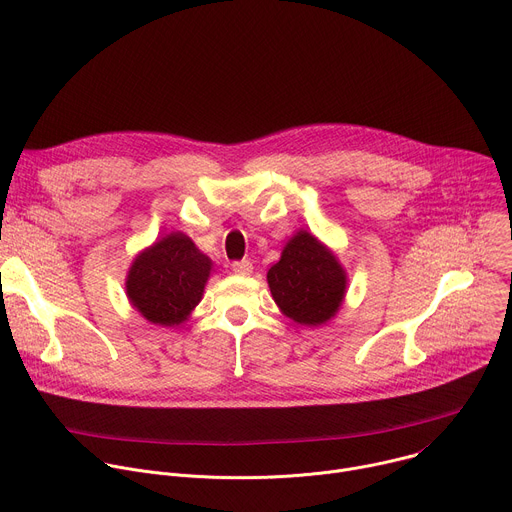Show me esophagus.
Here are the masks:
<instances>
[{"mask_svg": "<svg viewBox=\"0 0 512 512\" xmlns=\"http://www.w3.org/2000/svg\"><path fill=\"white\" fill-rule=\"evenodd\" d=\"M231 269L237 273V275H249L253 271V263L249 259H243V261H233L231 263Z\"/></svg>", "mask_w": 512, "mask_h": 512, "instance_id": "1", "label": "esophagus"}]
</instances>
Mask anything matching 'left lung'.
Returning <instances> with one entry per match:
<instances>
[{
    "label": "left lung",
    "instance_id": "obj_1",
    "mask_svg": "<svg viewBox=\"0 0 512 512\" xmlns=\"http://www.w3.org/2000/svg\"><path fill=\"white\" fill-rule=\"evenodd\" d=\"M267 283L285 316L298 324L318 326L338 312L346 275L322 243L300 231L285 245L281 259L267 271Z\"/></svg>",
    "mask_w": 512,
    "mask_h": 512
}]
</instances>
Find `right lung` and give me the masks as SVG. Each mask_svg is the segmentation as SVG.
I'll return each mask as SVG.
<instances>
[{"label": "right lung", "mask_w": 512, "mask_h": 512, "mask_svg": "<svg viewBox=\"0 0 512 512\" xmlns=\"http://www.w3.org/2000/svg\"><path fill=\"white\" fill-rule=\"evenodd\" d=\"M210 265L186 235L170 233L133 261L127 296L145 320L178 326L200 302Z\"/></svg>", "instance_id": "add662e5"}]
</instances>
